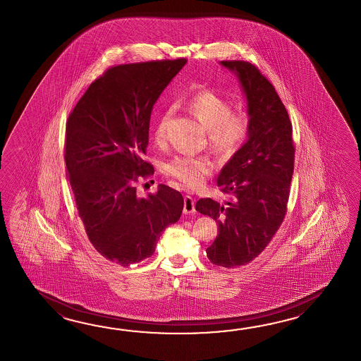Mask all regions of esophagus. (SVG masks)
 Masks as SVG:
<instances>
[{
	"label": "esophagus",
	"instance_id": "1",
	"mask_svg": "<svg viewBox=\"0 0 361 361\" xmlns=\"http://www.w3.org/2000/svg\"><path fill=\"white\" fill-rule=\"evenodd\" d=\"M184 214H192L195 213V200L192 199L191 196L185 195L184 196Z\"/></svg>",
	"mask_w": 361,
	"mask_h": 361
}]
</instances>
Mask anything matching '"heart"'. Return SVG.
<instances>
[{
    "mask_svg": "<svg viewBox=\"0 0 361 361\" xmlns=\"http://www.w3.org/2000/svg\"><path fill=\"white\" fill-rule=\"evenodd\" d=\"M184 107L207 130L209 146L226 157L236 154L245 143L250 131L249 116L243 111H232V104L221 92L201 89L184 100ZM170 111L162 112L154 130V142L162 145L166 137ZM214 170L207 157L176 156L165 164V173L190 188L205 182Z\"/></svg>",
    "mask_w": 361,
    "mask_h": 361,
    "instance_id": "b5f03b06",
    "label": "heart"
}]
</instances>
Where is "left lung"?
<instances>
[{"label":"left lung","mask_w":361,"mask_h":361,"mask_svg":"<svg viewBox=\"0 0 361 361\" xmlns=\"http://www.w3.org/2000/svg\"><path fill=\"white\" fill-rule=\"evenodd\" d=\"M222 66L236 72L245 92L250 131L218 176V187L230 201L221 205L200 199L196 210L218 223V236L207 249L209 261L233 269L257 258L284 221L295 147L288 111L269 78L249 61H223Z\"/></svg>","instance_id":"obj_1"}]
</instances>
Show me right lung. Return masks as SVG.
Here are the masks:
<instances>
[{"instance_id": "obj_1", "label": "right lung", "mask_w": 361, "mask_h": 361, "mask_svg": "<svg viewBox=\"0 0 361 361\" xmlns=\"http://www.w3.org/2000/svg\"><path fill=\"white\" fill-rule=\"evenodd\" d=\"M185 63L179 58L111 67L67 120L64 160L77 213L97 252L123 267L149 258L162 231L183 210L180 192L169 185L140 199L135 184L154 176L143 160L151 112Z\"/></svg>"}]
</instances>
